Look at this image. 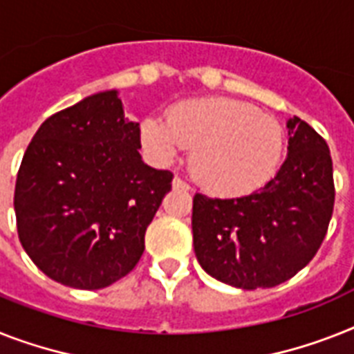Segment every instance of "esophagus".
I'll use <instances>...</instances> for the list:
<instances>
[{"mask_svg":"<svg viewBox=\"0 0 354 354\" xmlns=\"http://www.w3.org/2000/svg\"><path fill=\"white\" fill-rule=\"evenodd\" d=\"M172 187H174V189H180V191H189V189H191V185H189L185 180H182V178L178 176L172 180Z\"/></svg>","mask_w":354,"mask_h":354,"instance_id":"obj_1","label":"esophagus"}]
</instances>
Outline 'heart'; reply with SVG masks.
Wrapping results in <instances>:
<instances>
[{
  "label": "heart",
  "instance_id": "heart-1",
  "mask_svg": "<svg viewBox=\"0 0 354 354\" xmlns=\"http://www.w3.org/2000/svg\"><path fill=\"white\" fill-rule=\"evenodd\" d=\"M142 140L162 162L192 149V176L218 194H243L269 182L283 152V131L277 118L232 97L180 103L169 112L167 122L147 118Z\"/></svg>",
  "mask_w": 354,
  "mask_h": 354
}]
</instances>
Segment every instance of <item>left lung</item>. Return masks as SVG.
Instances as JSON below:
<instances>
[{
    "label": "left lung",
    "mask_w": 354,
    "mask_h": 354,
    "mask_svg": "<svg viewBox=\"0 0 354 354\" xmlns=\"http://www.w3.org/2000/svg\"><path fill=\"white\" fill-rule=\"evenodd\" d=\"M287 158L258 191L192 200L194 252L212 278L240 289L280 286L313 260L335 205L326 140L298 116L287 122Z\"/></svg>",
    "instance_id": "left-lung-1"
}]
</instances>
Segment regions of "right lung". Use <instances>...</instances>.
Segmentation results:
<instances>
[{
    "instance_id": "1",
    "label": "right lung",
    "mask_w": 354,
    "mask_h": 354,
    "mask_svg": "<svg viewBox=\"0 0 354 354\" xmlns=\"http://www.w3.org/2000/svg\"><path fill=\"white\" fill-rule=\"evenodd\" d=\"M138 149L140 123L125 118L118 91L85 97L37 129L19 165L14 211L23 249L48 278L94 291L136 267L172 182Z\"/></svg>"
}]
</instances>
